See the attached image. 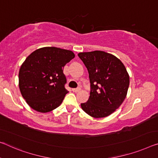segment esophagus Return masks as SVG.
<instances>
[{"label": "esophagus", "instance_id": "34e87169", "mask_svg": "<svg viewBox=\"0 0 158 158\" xmlns=\"http://www.w3.org/2000/svg\"><path fill=\"white\" fill-rule=\"evenodd\" d=\"M81 87H77V88H73V91L75 92V93H77V92L81 91Z\"/></svg>", "mask_w": 158, "mask_h": 158}]
</instances>
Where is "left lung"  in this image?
<instances>
[{
	"instance_id": "8db88e82",
	"label": "left lung",
	"mask_w": 158,
	"mask_h": 158,
	"mask_svg": "<svg viewBox=\"0 0 158 158\" xmlns=\"http://www.w3.org/2000/svg\"><path fill=\"white\" fill-rule=\"evenodd\" d=\"M77 55L88 71L90 82V96L87 102L81 103V107L93 117H106L126 98L129 86L127 69L119 59L102 51Z\"/></svg>"
}]
</instances>
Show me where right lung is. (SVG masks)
Wrapping results in <instances>:
<instances>
[{
    "instance_id": "obj_1",
    "label": "right lung",
    "mask_w": 158,
    "mask_h": 158,
    "mask_svg": "<svg viewBox=\"0 0 158 158\" xmlns=\"http://www.w3.org/2000/svg\"><path fill=\"white\" fill-rule=\"evenodd\" d=\"M75 57L71 51L43 47L28 56L19 71V87L33 110L48 112L57 108L69 91L64 67Z\"/></svg>"
}]
</instances>
